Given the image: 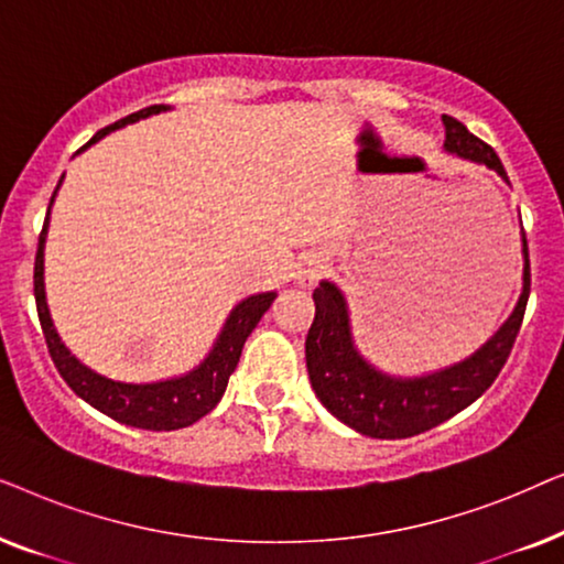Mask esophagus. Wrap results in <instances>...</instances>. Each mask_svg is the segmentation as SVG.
<instances>
[{
	"instance_id": "34e87169",
	"label": "esophagus",
	"mask_w": 564,
	"mask_h": 564,
	"mask_svg": "<svg viewBox=\"0 0 564 564\" xmlns=\"http://www.w3.org/2000/svg\"><path fill=\"white\" fill-rule=\"evenodd\" d=\"M321 269H323V261H321V259H307L305 264L300 267V272H297V280L303 282V284H313L315 280H318Z\"/></svg>"
}]
</instances>
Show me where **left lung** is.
Here are the masks:
<instances>
[{
    "label": "left lung",
    "mask_w": 564,
    "mask_h": 564,
    "mask_svg": "<svg viewBox=\"0 0 564 564\" xmlns=\"http://www.w3.org/2000/svg\"><path fill=\"white\" fill-rule=\"evenodd\" d=\"M444 128L446 151L490 166L492 172L508 180L498 153L469 133L457 118L444 115ZM523 259H527L523 292L506 326L469 359L442 372L419 377V380H395L369 367L354 349L341 292L330 282H321V288L313 292L315 318L305 338L307 375H311L315 395L338 421L372 438L423 434L465 411L496 382L521 330L531 290L527 236H523Z\"/></svg>",
    "instance_id": "1"
}]
</instances>
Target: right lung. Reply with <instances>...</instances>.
Listing matches in <instances>:
<instances>
[{
	"mask_svg": "<svg viewBox=\"0 0 564 564\" xmlns=\"http://www.w3.org/2000/svg\"><path fill=\"white\" fill-rule=\"evenodd\" d=\"M161 110H166V105L143 107V110L128 115V118H122L118 122H112V126L99 130L89 143L99 141V138L110 133L115 128H122L128 126V122L149 118V115H156ZM87 145H82V149H87ZM53 197H56V192H53ZM45 228H48V215H45L41 238H37V253H35V272H33L35 307H37V318H41L45 346H48L53 365H56L58 375L64 377L68 388H72L82 400H87L91 408H97V411L110 415V419L126 423V426L145 429V431L184 429L210 413L213 408L220 403L223 392L228 388V377L234 375L238 359H241L246 338L251 336V330L257 328L261 315H264L269 311V305L274 303L276 292H261V295H253L249 300H243L241 305H236V311L230 313L226 328H223L218 344L213 346L210 357H207L197 369H192L189 375L180 377V380H166V382H153V384L112 382L107 380V377H99L97 372H91V369L84 367L79 359L72 357V351L61 344L56 328H53L48 305H45V290H43Z\"/></svg>",
	"mask_w": 564,
	"mask_h": 564,
	"instance_id": "add662e5",
	"label": "right lung"
}]
</instances>
